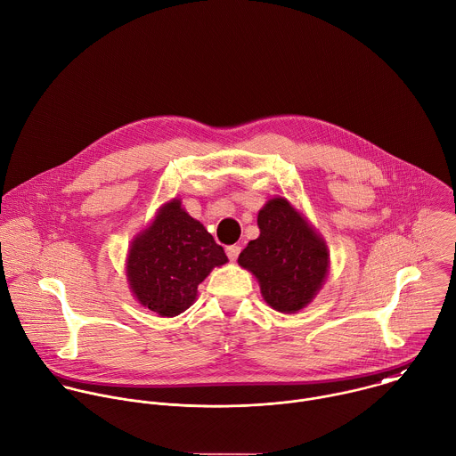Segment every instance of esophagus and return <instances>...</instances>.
Instances as JSON below:
<instances>
[{"mask_svg": "<svg viewBox=\"0 0 456 456\" xmlns=\"http://www.w3.org/2000/svg\"><path fill=\"white\" fill-rule=\"evenodd\" d=\"M225 252H227V257H229L231 261H236V259H238V256H240V252H241V247H238V245H231V247H227V248H225Z\"/></svg>", "mask_w": 456, "mask_h": 456, "instance_id": "obj_1", "label": "esophagus"}]
</instances>
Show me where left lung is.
Listing matches in <instances>:
<instances>
[{"mask_svg":"<svg viewBox=\"0 0 456 456\" xmlns=\"http://www.w3.org/2000/svg\"><path fill=\"white\" fill-rule=\"evenodd\" d=\"M261 234L240 254L238 263L261 284L265 300L281 313L304 309L329 270V252L286 199H272L259 211Z\"/></svg>","mask_w":456,"mask_h":456,"instance_id":"1","label":"left lung"}]
</instances>
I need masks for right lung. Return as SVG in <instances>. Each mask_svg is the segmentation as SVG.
I'll list each match as a JSON object with an SVG mask.
<instances>
[{
	"mask_svg": "<svg viewBox=\"0 0 456 456\" xmlns=\"http://www.w3.org/2000/svg\"><path fill=\"white\" fill-rule=\"evenodd\" d=\"M225 263L227 256L215 238L179 200H172L134 240L127 256V277L143 307L159 316H177L193 304L197 288L209 272Z\"/></svg>",
	"mask_w": 456,
	"mask_h": 456,
	"instance_id": "right-lung-1",
	"label": "right lung"
}]
</instances>
